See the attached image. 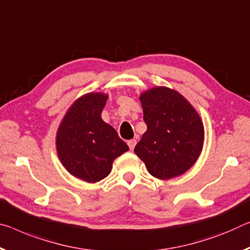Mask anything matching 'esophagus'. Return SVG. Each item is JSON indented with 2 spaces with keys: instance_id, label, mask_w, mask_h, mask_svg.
Masks as SVG:
<instances>
[{
  "instance_id": "1",
  "label": "esophagus",
  "mask_w": 250,
  "mask_h": 250,
  "mask_svg": "<svg viewBox=\"0 0 250 250\" xmlns=\"http://www.w3.org/2000/svg\"><path fill=\"white\" fill-rule=\"evenodd\" d=\"M136 145H137V140L136 139H132V140H129L128 141V146H129L130 150H133L134 146H136Z\"/></svg>"
}]
</instances>
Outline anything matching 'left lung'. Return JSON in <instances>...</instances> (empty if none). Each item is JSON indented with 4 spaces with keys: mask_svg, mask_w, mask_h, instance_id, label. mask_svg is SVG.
Segmentation results:
<instances>
[{
    "mask_svg": "<svg viewBox=\"0 0 250 250\" xmlns=\"http://www.w3.org/2000/svg\"><path fill=\"white\" fill-rule=\"evenodd\" d=\"M146 131L134 148L154 178L168 180L195 165L205 130L196 109L178 91L154 86L140 94Z\"/></svg>",
    "mask_w": 250,
    "mask_h": 250,
    "instance_id": "left-lung-1",
    "label": "left lung"
}]
</instances>
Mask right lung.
Returning a JSON list of instances; mask_svg holds the SVG:
<instances>
[{
	"label": "right lung",
	"instance_id": "right-lung-1",
	"mask_svg": "<svg viewBox=\"0 0 250 250\" xmlns=\"http://www.w3.org/2000/svg\"><path fill=\"white\" fill-rule=\"evenodd\" d=\"M108 94L90 92L77 99L59 125L57 152L71 175L90 184L106 176L112 162L129 146L101 118Z\"/></svg>",
	"mask_w": 250,
	"mask_h": 250
}]
</instances>
